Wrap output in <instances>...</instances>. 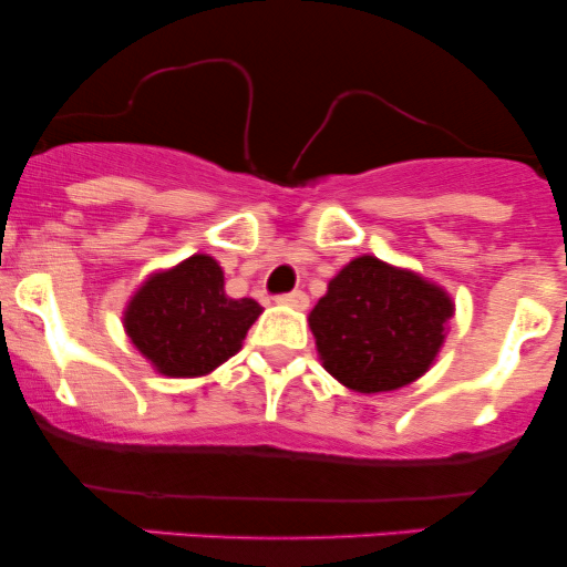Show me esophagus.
I'll return each mask as SVG.
<instances>
[{"label": "esophagus", "mask_w": 567, "mask_h": 567, "mask_svg": "<svg viewBox=\"0 0 567 567\" xmlns=\"http://www.w3.org/2000/svg\"><path fill=\"white\" fill-rule=\"evenodd\" d=\"M277 303L282 306H292V309H306L309 306V296H306L303 290H292V292H282V296H277Z\"/></svg>", "instance_id": "1"}]
</instances>
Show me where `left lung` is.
Instances as JSON below:
<instances>
[{
    "label": "left lung",
    "instance_id": "left-lung-1",
    "mask_svg": "<svg viewBox=\"0 0 567 567\" xmlns=\"http://www.w3.org/2000/svg\"><path fill=\"white\" fill-rule=\"evenodd\" d=\"M453 301L413 271L360 256L330 279L309 315L324 370L362 394L421 379L445 341Z\"/></svg>",
    "mask_w": 567,
    "mask_h": 567
}]
</instances>
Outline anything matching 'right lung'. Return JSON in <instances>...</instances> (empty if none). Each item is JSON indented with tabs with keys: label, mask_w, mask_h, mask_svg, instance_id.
<instances>
[{
	"label": "right lung",
	"mask_w": 567,
	"mask_h": 567,
	"mask_svg": "<svg viewBox=\"0 0 567 567\" xmlns=\"http://www.w3.org/2000/svg\"><path fill=\"white\" fill-rule=\"evenodd\" d=\"M261 311L252 298L226 296L218 261L197 252L141 285L125 309V330L159 373L192 379L237 354Z\"/></svg>",
	"instance_id": "right-lung-1"
}]
</instances>
